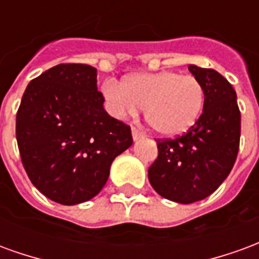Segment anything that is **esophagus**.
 Segmentation results:
<instances>
[{
  "label": "esophagus",
  "instance_id": "obj_1",
  "mask_svg": "<svg viewBox=\"0 0 259 259\" xmlns=\"http://www.w3.org/2000/svg\"><path fill=\"white\" fill-rule=\"evenodd\" d=\"M132 136H133V140L135 141L140 140V139H143V137H144V135L141 133L140 130H137L136 127H133V129H132Z\"/></svg>",
  "mask_w": 259,
  "mask_h": 259
}]
</instances>
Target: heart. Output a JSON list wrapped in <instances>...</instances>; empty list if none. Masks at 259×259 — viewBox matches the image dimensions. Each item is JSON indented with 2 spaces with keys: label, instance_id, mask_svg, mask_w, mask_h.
I'll list each match as a JSON object with an SVG mask.
<instances>
[{
  "label": "heart",
  "instance_id": "obj_1",
  "mask_svg": "<svg viewBox=\"0 0 259 259\" xmlns=\"http://www.w3.org/2000/svg\"><path fill=\"white\" fill-rule=\"evenodd\" d=\"M104 94L118 116L144 108L147 123L169 139L185 135L197 123L205 100L198 79L175 70L130 74L120 85L107 81Z\"/></svg>",
  "mask_w": 259,
  "mask_h": 259
}]
</instances>
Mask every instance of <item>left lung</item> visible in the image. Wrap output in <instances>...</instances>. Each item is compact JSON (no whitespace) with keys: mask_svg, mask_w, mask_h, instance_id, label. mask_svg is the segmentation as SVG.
I'll return each instance as SVG.
<instances>
[{"mask_svg":"<svg viewBox=\"0 0 259 259\" xmlns=\"http://www.w3.org/2000/svg\"><path fill=\"white\" fill-rule=\"evenodd\" d=\"M204 89L197 123L174 140H158V158L148 168L152 189L166 200L191 204L211 195L229 176L240 144L236 91L213 69L189 65Z\"/></svg>","mask_w":259,"mask_h":259,"instance_id":"1","label":"left lung"}]
</instances>
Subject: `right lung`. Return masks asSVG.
<instances>
[{
	"instance_id": "obj_1",
	"label": "right lung",
	"mask_w": 259,
	"mask_h": 259,
	"mask_svg": "<svg viewBox=\"0 0 259 259\" xmlns=\"http://www.w3.org/2000/svg\"><path fill=\"white\" fill-rule=\"evenodd\" d=\"M16 140L31 183L62 205L96 197L113 159L133 144L130 126L104 109L97 69L83 64L57 65L31 80L16 113Z\"/></svg>"
}]
</instances>
